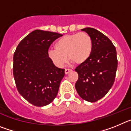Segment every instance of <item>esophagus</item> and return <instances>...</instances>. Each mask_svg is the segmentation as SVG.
Wrapping results in <instances>:
<instances>
[{"label": "esophagus", "instance_id": "34e87169", "mask_svg": "<svg viewBox=\"0 0 131 131\" xmlns=\"http://www.w3.org/2000/svg\"><path fill=\"white\" fill-rule=\"evenodd\" d=\"M71 71V69H65V73L66 74H68L69 73H70Z\"/></svg>", "mask_w": 131, "mask_h": 131}]
</instances>
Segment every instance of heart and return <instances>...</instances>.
Segmentation results:
<instances>
[{"label": "heart", "instance_id": "obj_1", "mask_svg": "<svg viewBox=\"0 0 131 131\" xmlns=\"http://www.w3.org/2000/svg\"><path fill=\"white\" fill-rule=\"evenodd\" d=\"M54 48L48 50V55L56 67H63L67 56L74 63L81 65L91 57L93 42L91 36L84 32L66 35L56 41Z\"/></svg>", "mask_w": 131, "mask_h": 131}]
</instances>
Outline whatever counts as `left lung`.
Wrapping results in <instances>:
<instances>
[{"label": "left lung", "instance_id": "1", "mask_svg": "<svg viewBox=\"0 0 131 131\" xmlns=\"http://www.w3.org/2000/svg\"><path fill=\"white\" fill-rule=\"evenodd\" d=\"M81 30L91 37L93 49L89 60L75 69L79 75L75 86L81 98L94 102L104 96L114 83L117 68L116 49L98 30L91 27Z\"/></svg>", "mask_w": 131, "mask_h": 131}]
</instances>
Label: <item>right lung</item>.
I'll return each instance as SVG.
<instances>
[{
    "label": "right lung",
    "mask_w": 131,
    "mask_h": 131,
    "mask_svg": "<svg viewBox=\"0 0 131 131\" xmlns=\"http://www.w3.org/2000/svg\"><path fill=\"white\" fill-rule=\"evenodd\" d=\"M62 36L37 29L21 40L14 54L13 75L18 92L38 107L49 104L56 97L63 69L57 68L48 55L50 46Z\"/></svg>",
    "instance_id": "add662e5"
}]
</instances>
